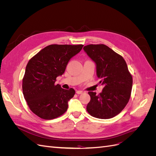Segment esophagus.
Returning <instances> with one entry per match:
<instances>
[{"instance_id": "obj_1", "label": "esophagus", "mask_w": 156, "mask_h": 156, "mask_svg": "<svg viewBox=\"0 0 156 156\" xmlns=\"http://www.w3.org/2000/svg\"><path fill=\"white\" fill-rule=\"evenodd\" d=\"M76 93H77V94H81L83 93V91H81V90H77V91H76Z\"/></svg>"}]
</instances>
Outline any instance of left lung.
<instances>
[{
    "label": "left lung",
    "instance_id": "1",
    "mask_svg": "<svg viewBox=\"0 0 156 156\" xmlns=\"http://www.w3.org/2000/svg\"><path fill=\"white\" fill-rule=\"evenodd\" d=\"M84 52L96 64L97 77L104 85L102 92H88L90 101L87 110L100 119L115 117L124 109L131 96L133 79L122 56L103 44L88 45Z\"/></svg>",
    "mask_w": 156,
    "mask_h": 156
}]
</instances>
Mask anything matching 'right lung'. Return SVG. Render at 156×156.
Wrapping results in <instances>:
<instances>
[{"mask_svg":"<svg viewBox=\"0 0 156 156\" xmlns=\"http://www.w3.org/2000/svg\"><path fill=\"white\" fill-rule=\"evenodd\" d=\"M83 45H50L29 61L23 79V93L30 109L45 120L56 119L67 111L75 91L56 84L73 56Z\"/></svg>","mask_w":156,"mask_h":156,"instance_id":"add662e5","label":"right lung"}]
</instances>
